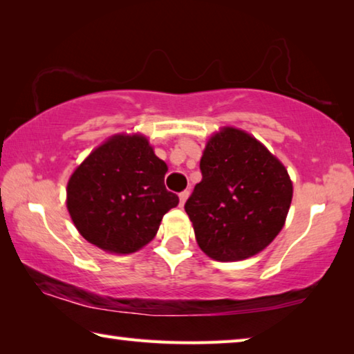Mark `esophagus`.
<instances>
[{
	"label": "esophagus",
	"instance_id": "1",
	"mask_svg": "<svg viewBox=\"0 0 354 354\" xmlns=\"http://www.w3.org/2000/svg\"><path fill=\"white\" fill-rule=\"evenodd\" d=\"M189 195H190V192L189 190H184V192H181V194H179V205H181V207L185 205V201H187V198H189Z\"/></svg>",
	"mask_w": 354,
	"mask_h": 354
}]
</instances>
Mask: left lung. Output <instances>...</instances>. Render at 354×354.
Returning a JSON list of instances; mask_svg holds the SVG:
<instances>
[{
	"label": "left lung",
	"mask_w": 354,
	"mask_h": 354,
	"mask_svg": "<svg viewBox=\"0 0 354 354\" xmlns=\"http://www.w3.org/2000/svg\"><path fill=\"white\" fill-rule=\"evenodd\" d=\"M200 169L203 179L184 209L203 253L234 262L266 250L292 203L284 164L247 131L223 127L207 139Z\"/></svg>",
	"instance_id": "left-lung-1"
}]
</instances>
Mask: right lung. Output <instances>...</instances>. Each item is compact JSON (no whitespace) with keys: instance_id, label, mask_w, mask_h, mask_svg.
<instances>
[{"instance_id":"add662e5","label":"right lung","mask_w":354,"mask_h":354,"mask_svg":"<svg viewBox=\"0 0 354 354\" xmlns=\"http://www.w3.org/2000/svg\"><path fill=\"white\" fill-rule=\"evenodd\" d=\"M167 170L147 136L113 134L76 167L67 183V209L76 230L106 253L142 250L179 203L165 189Z\"/></svg>"}]
</instances>
